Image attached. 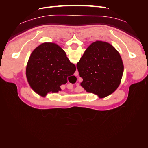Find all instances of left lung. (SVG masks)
<instances>
[{
  "mask_svg": "<svg viewBox=\"0 0 148 148\" xmlns=\"http://www.w3.org/2000/svg\"><path fill=\"white\" fill-rule=\"evenodd\" d=\"M81 86L88 92L105 97L115 91L122 78L123 64L119 52L108 42H92L77 64Z\"/></svg>",
  "mask_w": 148,
  "mask_h": 148,
  "instance_id": "obj_1",
  "label": "left lung"
}]
</instances>
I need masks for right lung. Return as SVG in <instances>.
Masks as SVG:
<instances>
[{
    "label": "right lung",
    "instance_id": "1",
    "mask_svg": "<svg viewBox=\"0 0 148 148\" xmlns=\"http://www.w3.org/2000/svg\"><path fill=\"white\" fill-rule=\"evenodd\" d=\"M76 66L57 44L44 42L31 53L26 66V75L31 88L41 96L48 92H58L67 83Z\"/></svg>",
    "mask_w": 148,
    "mask_h": 148
}]
</instances>
